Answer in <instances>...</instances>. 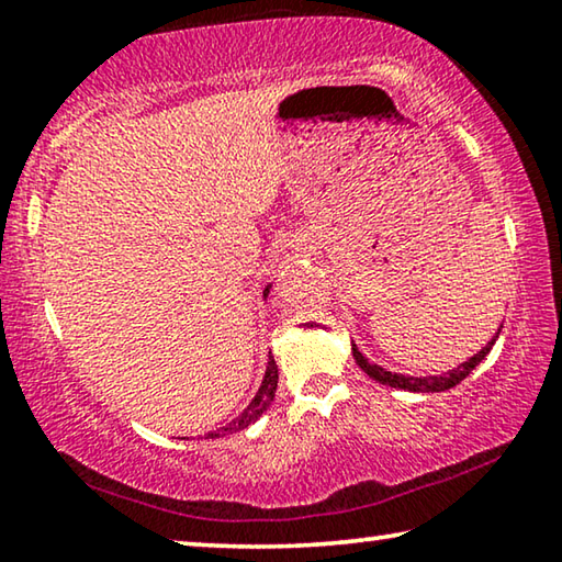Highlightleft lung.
I'll list each match as a JSON object with an SVG mask.
<instances>
[{"label":"left lung","mask_w":562,"mask_h":562,"mask_svg":"<svg viewBox=\"0 0 562 562\" xmlns=\"http://www.w3.org/2000/svg\"><path fill=\"white\" fill-rule=\"evenodd\" d=\"M497 335H501V329H497L493 340H490L483 350L475 352L473 358H470L468 362L458 364L456 370L445 372V375H425V378H413V375H400V372H390L385 368H380V364L370 362L364 355L358 350V345L352 342V358L355 362L360 364L362 372H368V375L372 380H378L380 385H390V387H397V390H407V393H442V390H450L460 385L462 380H465L470 372H473L480 362H483L487 358V352L493 350V345L497 340Z\"/></svg>","instance_id":"1"}]
</instances>
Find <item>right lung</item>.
I'll return each mask as SVG.
<instances>
[{
	"label": "right lung",
	"mask_w": 562,
	"mask_h": 562,
	"mask_svg": "<svg viewBox=\"0 0 562 562\" xmlns=\"http://www.w3.org/2000/svg\"><path fill=\"white\" fill-rule=\"evenodd\" d=\"M270 288L272 284H267V288L262 290V297L267 300V295H270ZM274 390H278V364H274V358L270 355L267 358V370H265V378H262V385L260 390H257L252 403H249L243 413H239L233 423H227L225 427H220V430L215 432H207V438H225V435H233L237 430H245V427H249L252 423L260 420V415L265 413L267 407L272 405L274 400Z\"/></svg>",
	"instance_id": "add662e5"
}]
</instances>
